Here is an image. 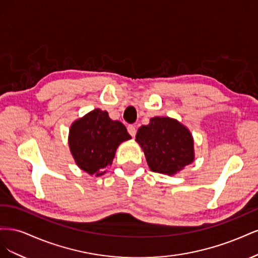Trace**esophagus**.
<instances>
[{
    "label": "esophagus",
    "instance_id": "34e87169",
    "mask_svg": "<svg viewBox=\"0 0 258 258\" xmlns=\"http://www.w3.org/2000/svg\"><path fill=\"white\" fill-rule=\"evenodd\" d=\"M128 132H129V135L131 137H135L136 134H137L136 126H134V124H129V126H128Z\"/></svg>",
    "mask_w": 258,
    "mask_h": 258
}]
</instances>
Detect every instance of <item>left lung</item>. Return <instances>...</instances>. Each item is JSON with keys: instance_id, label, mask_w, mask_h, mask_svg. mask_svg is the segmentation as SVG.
<instances>
[{"instance_id": "1", "label": "left lung", "mask_w": 258, "mask_h": 258, "mask_svg": "<svg viewBox=\"0 0 258 258\" xmlns=\"http://www.w3.org/2000/svg\"><path fill=\"white\" fill-rule=\"evenodd\" d=\"M136 138L154 172L172 175L194 160L190 132L175 119L154 117L138 130Z\"/></svg>"}]
</instances>
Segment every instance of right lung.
Returning a JSON list of instances; mask_svg holds the SVG:
<instances>
[{"mask_svg":"<svg viewBox=\"0 0 258 258\" xmlns=\"http://www.w3.org/2000/svg\"><path fill=\"white\" fill-rule=\"evenodd\" d=\"M130 138L120 121L97 108L72 124L69 145L77 166L89 174L101 175L112 163L116 148Z\"/></svg>","mask_w":258,"mask_h":258,"instance_id":"1","label":"right lung"}]
</instances>
